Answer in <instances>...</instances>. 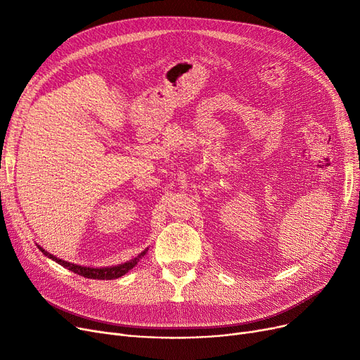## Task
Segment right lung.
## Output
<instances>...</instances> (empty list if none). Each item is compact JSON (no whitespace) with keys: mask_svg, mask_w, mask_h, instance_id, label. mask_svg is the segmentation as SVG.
I'll use <instances>...</instances> for the list:
<instances>
[{"mask_svg":"<svg viewBox=\"0 0 360 360\" xmlns=\"http://www.w3.org/2000/svg\"><path fill=\"white\" fill-rule=\"evenodd\" d=\"M49 258H52L53 261H56L58 264H61V266H64L65 269L71 270L72 273L79 274V276H83L86 278H98V280H113V278H118L124 274H127L132 267L136 266L139 258H134L129 262H125V264H121V266H117V267H109V269H87V267H80V266H75V264H71V262H67V261H63L60 258H56L51 254H48Z\"/></svg>","mask_w":360,"mask_h":360,"instance_id":"add662e5","label":"right lung"}]
</instances>
